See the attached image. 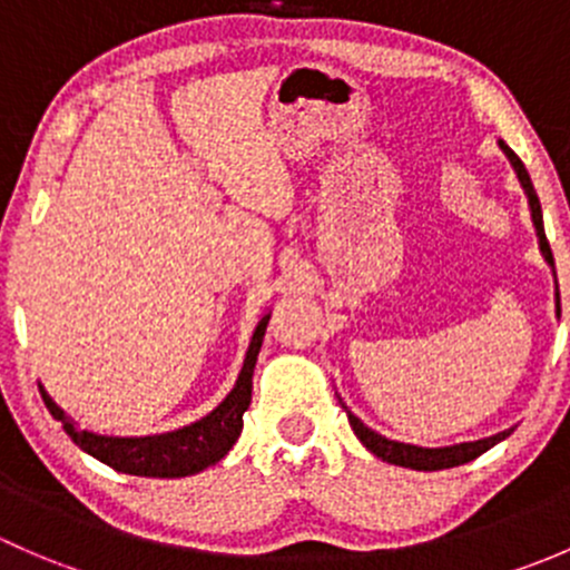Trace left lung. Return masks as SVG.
Instances as JSON below:
<instances>
[{
    "mask_svg": "<svg viewBox=\"0 0 570 570\" xmlns=\"http://www.w3.org/2000/svg\"><path fill=\"white\" fill-rule=\"evenodd\" d=\"M499 146H502V151L508 154V159L513 163L515 174H519L521 187H524L527 198H530V209H532L534 228H538L540 250H543L546 262L554 267V256H551L549 239H546L543 212H540V200H538V193H534V187H532V178H530V174H527L524 163H521V159L515 157L508 146H504V142H499ZM557 314H560V292H557ZM347 419H350V428H353V433L358 435V441L372 452V455H377L381 461H386V463L405 465V469H416V471H441V469H452V465H463V463L474 461V458H480L482 452H488L491 446H497L499 441H504L510 435V430H504V433H497V435H491V439H482V441H471V444L444 446V450H424V446H411V444H400V441L383 439V435H377L375 430L366 428V424L361 422L358 416H353L350 411H347Z\"/></svg>",
    "mask_w": 570,
    "mask_h": 570,
    "instance_id": "8db88e82",
    "label": "left lung"
}]
</instances>
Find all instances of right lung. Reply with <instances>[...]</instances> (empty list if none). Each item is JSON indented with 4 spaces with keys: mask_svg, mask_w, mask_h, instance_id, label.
Returning a JSON list of instances; mask_svg holds the SVG:
<instances>
[{
    "mask_svg": "<svg viewBox=\"0 0 570 570\" xmlns=\"http://www.w3.org/2000/svg\"><path fill=\"white\" fill-rule=\"evenodd\" d=\"M269 314H264L262 322L256 325V333L250 338L248 355H245L243 372H239L237 386L232 394L200 422L189 424V428L174 430V433L163 435H146V439H109V435H96L88 430H77L71 419L55 405L49 394L40 389L46 407L57 422H62L66 433L71 435L73 444L94 455L96 461L107 463L109 469L124 471V474L135 476H187L198 474L206 465L217 463L220 458L228 455L234 441L243 433V413L250 405L253 392V366H256L258 347H262L264 331H267Z\"/></svg>",
    "mask_w": 570,
    "mask_h": 570,
    "instance_id": "obj_1",
    "label": "right lung"
}]
</instances>
